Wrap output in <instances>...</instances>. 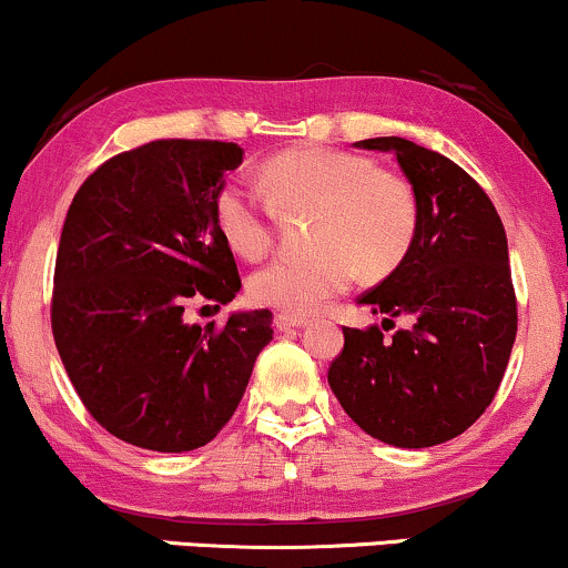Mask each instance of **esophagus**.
I'll return each instance as SVG.
<instances>
[{"instance_id": "1", "label": "esophagus", "mask_w": 568, "mask_h": 568, "mask_svg": "<svg viewBox=\"0 0 568 568\" xmlns=\"http://www.w3.org/2000/svg\"><path fill=\"white\" fill-rule=\"evenodd\" d=\"M308 322V316L305 313H276V326L278 329H295V326H303Z\"/></svg>"}]
</instances>
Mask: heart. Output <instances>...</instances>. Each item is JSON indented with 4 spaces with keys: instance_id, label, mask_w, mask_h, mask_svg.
Masks as SVG:
<instances>
[{
    "instance_id": "1",
    "label": "heart",
    "mask_w": 568,
    "mask_h": 568,
    "mask_svg": "<svg viewBox=\"0 0 568 568\" xmlns=\"http://www.w3.org/2000/svg\"><path fill=\"white\" fill-rule=\"evenodd\" d=\"M265 193L231 178L215 193V223L239 255L263 257L278 217L318 215L313 257H276L250 278L255 303L308 313L339 295L362 271L379 282L402 268L417 239L419 204L406 178L353 151L305 145L263 164Z\"/></svg>"
}]
</instances>
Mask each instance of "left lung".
Segmentation results:
<instances>
[{"label":"left lung","instance_id":"obj_1","mask_svg":"<svg viewBox=\"0 0 568 568\" xmlns=\"http://www.w3.org/2000/svg\"><path fill=\"white\" fill-rule=\"evenodd\" d=\"M393 151L417 193L419 225L402 268L358 303L383 326H343L329 388L358 428L423 449L468 430L503 383L518 329L508 236L495 204L463 166L404 138H369ZM396 317L407 324L390 338Z\"/></svg>","mask_w":568,"mask_h":568}]
</instances>
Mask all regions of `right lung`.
Wrapping results in <instances>:
<instances>
[{"label":"right lung","instance_id":"right-lung-1","mask_svg":"<svg viewBox=\"0 0 568 568\" xmlns=\"http://www.w3.org/2000/svg\"><path fill=\"white\" fill-rule=\"evenodd\" d=\"M244 162L223 140H151L79 185L60 233L50 322L71 385L111 436L191 452L223 430L273 313L185 324L189 300L225 305L242 290L215 223V193Z\"/></svg>","mask_w":568,"mask_h":568}]
</instances>
